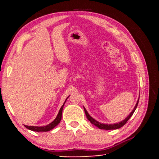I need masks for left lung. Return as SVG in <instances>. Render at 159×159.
Returning <instances> with one entry per match:
<instances>
[{
    "label": "left lung",
    "mask_w": 159,
    "mask_h": 159,
    "mask_svg": "<svg viewBox=\"0 0 159 159\" xmlns=\"http://www.w3.org/2000/svg\"><path fill=\"white\" fill-rule=\"evenodd\" d=\"M138 102H139V98H138V102L136 103L135 107H134V109H133V111H132V112L130 113V114H129V116H128L127 117L125 118V120H123V121H122V122H120V123H119L109 124V125H108V124H102V123H99V122L96 121V120H95L93 119V118H92V117H91V116H90V115H89V114H88V113H87V111H86V109L84 108V112H85L86 116H87V119H88V120L91 123L93 124L94 125H96V127H98V129H105V130H111V129H120V128H121L122 126H123V125H125V124L127 123V121L129 120V118H130L131 116H132V115H133V114H134V111H135V109L137 108V106H138Z\"/></svg>",
    "instance_id": "obj_1"
}]
</instances>
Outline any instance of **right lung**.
<instances>
[{"label": "right lung", "instance_id": "right-lung-1", "mask_svg": "<svg viewBox=\"0 0 159 159\" xmlns=\"http://www.w3.org/2000/svg\"><path fill=\"white\" fill-rule=\"evenodd\" d=\"M66 101H65V102H66ZM65 102H64V104H65ZM64 104L62 105L61 109H60L59 113H58L57 116L55 120H54L52 123L48 124V125H45V126H29V125H25V126L26 127L27 129H30V130H31V131H34V132H48V131L52 130V129H54V128L55 127L56 125H57L58 124L60 123V122H61V117H62V111H63V106H64Z\"/></svg>", "mask_w": 159, "mask_h": 159}]
</instances>
